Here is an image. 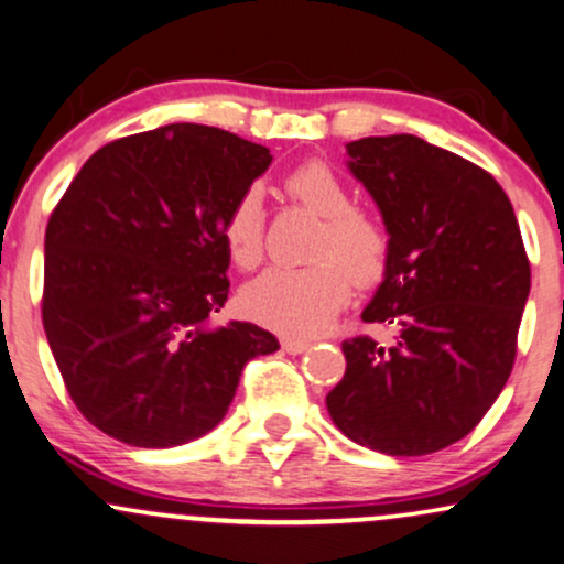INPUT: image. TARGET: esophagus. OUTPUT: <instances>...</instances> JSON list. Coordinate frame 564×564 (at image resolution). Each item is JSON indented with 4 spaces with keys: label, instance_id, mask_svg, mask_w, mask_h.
Here are the masks:
<instances>
[{
    "label": "esophagus",
    "instance_id": "obj_1",
    "mask_svg": "<svg viewBox=\"0 0 564 564\" xmlns=\"http://www.w3.org/2000/svg\"><path fill=\"white\" fill-rule=\"evenodd\" d=\"M307 338H281V349L289 351V355H302V351H307Z\"/></svg>",
    "mask_w": 564,
    "mask_h": 564
}]
</instances>
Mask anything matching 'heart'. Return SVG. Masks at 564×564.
Wrapping results in <instances>:
<instances>
[{
    "label": "heart",
    "mask_w": 564,
    "mask_h": 564,
    "mask_svg": "<svg viewBox=\"0 0 564 564\" xmlns=\"http://www.w3.org/2000/svg\"><path fill=\"white\" fill-rule=\"evenodd\" d=\"M283 188L296 205L323 217L304 268H270L241 291V307L252 321L286 336H312L325 328L357 286H372L389 268L391 234L370 209L355 207L347 181L328 162L307 160L296 165ZM262 194L257 186L230 202L220 236L234 264L252 270L264 254Z\"/></svg>",
    "instance_id": "obj_1"
}]
</instances>
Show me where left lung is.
Listing matches in <instances>:
<instances>
[{
    "label": "left lung",
    "mask_w": 564,
    "mask_h": 564,
    "mask_svg": "<svg viewBox=\"0 0 564 564\" xmlns=\"http://www.w3.org/2000/svg\"><path fill=\"white\" fill-rule=\"evenodd\" d=\"M391 257L365 323L393 341L341 344L347 372L325 397L355 444L420 457L465 438L497 402L518 355L531 262L505 188L470 160L410 133L347 144Z\"/></svg>",
    "instance_id": "left-lung-1"
}]
</instances>
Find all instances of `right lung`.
<instances>
[{
	"mask_svg": "<svg viewBox=\"0 0 564 564\" xmlns=\"http://www.w3.org/2000/svg\"><path fill=\"white\" fill-rule=\"evenodd\" d=\"M270 149L173 123L94 152L52 209L42 321L88 423L144 449L213 431L249 359L278 349L252 323L209 328L228 300L220 223Z\"/></svg>",
	"mask_w": 564,
	"mask_h": 564,
	"instance_id": "add662e5",
	"label": "right lung"
}]
</instances>
